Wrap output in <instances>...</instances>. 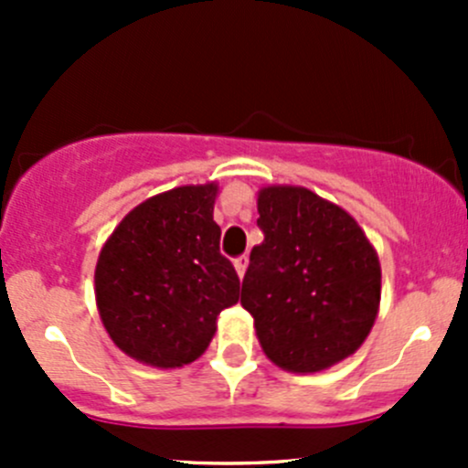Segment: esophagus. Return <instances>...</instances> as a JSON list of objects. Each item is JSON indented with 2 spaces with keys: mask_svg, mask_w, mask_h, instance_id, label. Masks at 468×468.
<instances>
[{
  "mask_svg": "<svg viewBox=\"0 0 468 468\" xmlns=\"http://www.w3.org/2000/svg\"><path fill=\"white\" fill-rule=\"evenodd\" d=\"M233 264H235V271H238V276L242 278L244 276V271H247V264H249V256H239V258H235L233 261Z\"/></svg>",
  "mask_w": 468,
  "mask_h": 468,
  "instance_id": "34e87169",
  "label": "esophagus"
}]
</instances>
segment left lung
<instances>
[{
	"label": "left lung",
	"instance_id": "8db88e82",
	"mask_svg": "<svg viewBox=\"0 0 468 468\" xmlns=\"http://www.w3.org/2000/svg\"><path fill=\"white\" fill-rule=\"evenodd\" d=\"M242 305L273 365L314 374L360 348L380 303V262L357 221L294 186L258 195Z\"/></svg>",
	"mask_w": 468,
	"mask_h": 468
}]
</instances>
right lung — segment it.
Wrapping results in <instances>:
<instances>
[{
    "label": "right lung",
    "instance_id": "right-lung-1",
    "mask_svg": "<svg viewBox=\"0 0 468 468\" xmlns=\"http://www.w3.org/2000/svg\"><path fill=\"white\" fill-rule=\"evenodd\" d=\"M217 186H183L151 197L103 244L94 294L112 342L144 365L195 362L217 317L239 299V278L219 253L212 219Z\"/></svg>",
    "mask_w": 468,
    "mask_h": 468
}]
</instances>
